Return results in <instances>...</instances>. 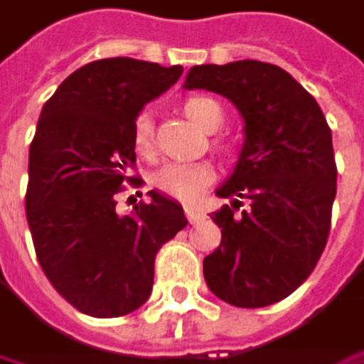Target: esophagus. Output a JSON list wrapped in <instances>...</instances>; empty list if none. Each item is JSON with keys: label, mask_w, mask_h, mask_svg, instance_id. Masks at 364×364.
Listing matches in <instances>:
<instances>
[{"label": "esophagus", "mask_w": 364, "mask_h": 364, "mask_svg": "<svg viewBox=\"0 0 364 364\" xmlns=\"http://www.w3.org/2000/svg\"><path fill=\"white\" fill-rule=\"evenodd\" d=\"M186 213H188V220H190V222H192V224H194V222H196V220H198V218H200V215H198V213H196V211H194V209H188V211H186Z\"/></svg>", "instance_id": "34e87169"}]
</instances>
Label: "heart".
I'll use <instances>...</instances> for the list:
<instances>
[{
    "instance_id": "obj_1",
    "label": "heart",
    "mask_w": 364,
    "mask_h": 364,
    "mask_svg": "<svg viewBox=\"0 0 364 364\" xmlns=\"http://www.w3.org/2000/svg\"><path fill=\"white\" fill-rule=\"evenodd\" d=\"M186 114L205 132H215L224 123L222 106L207 95H192L183 104ZM132 140L138 153H149L153 146V117L149 112H140L132 127ZM215 172L209 164H188V161H172L157 170L155 186L178 198L183 203H196L207 186L213 181Z\"/></svg>"
}]
</instances>
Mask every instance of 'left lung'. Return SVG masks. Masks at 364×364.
<instances>
[{
	"instance_id": "left-lung-1",
	"label": "left lung",
	"mask_w": 364,
	"mask_h": 364,
	"mask_svg": "<svg viewBox=\"0 0 364 364\" xmlns=\"http://www.w3.org/2000/svg\"><path fill=\"white\" fill-rule=\"evenodd\" d=\"M183 89L230 100L245 134L215 190L230 205L211 213L222 243L203 262L205 282L235 307L279 303L311 275L328 239L337 194L331 127L303 85L273 63L194 65Z\"/></svg>"
}]
</instances>
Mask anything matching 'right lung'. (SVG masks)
Segmentation results:
<instances>
[{
  "label": "right lung",
  "mask_w": 364,
  "mask_h": 364,
  "mask_svg": "<svg viewBox=\"0 0 364 364\" xmlns=\"http://www.w3.org/2000/svg\"><path fill=\"white\" fill-rule=\"evenodd\" d=\"M181 65L132 57L91 61L44 104L29 146L27 224L53 288L78 311L119 318L146 303L157 250L188 226L176 200L151 190V203L117 213V192L138 183L132 127L144 104L168 91Z\"/></svg>",
  "instance_id": "obj_1"
}]
</instances>
